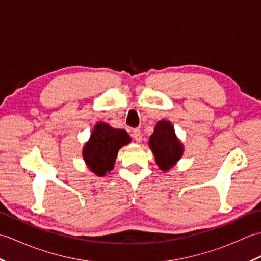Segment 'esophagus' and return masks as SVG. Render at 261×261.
Wrapping results in <instances>:
<instances>
[{
  "label": "esophagus",
  "mask_w": 261,
  "mask_h": 261,
  "mask_svg": "<svg viewBox=\"0 0 261 261\" xmlns=\"http://www.w3.org/2000/svg\"><path fill=\"white\" fill-rule=\"evenodd\" d=\"M131 136H132V138H134V139L137 141V142H140L141 141V131L139 130V129H135L134 131H132V134H131Z\"/></svg>",
  "instance_id": "esophagus-1"
}]
</instances>
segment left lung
Masks as SVG:
<instances>
[{
	"label": "left lung",
	"mask_w": 261,
	"mask_h": 261,
	"mask_svg": "<svg viewBox=\"0 0 261 261\" xmlns=\"http://www.w3.org/2000/svg\"><path fill=\"white\" fill-rule=\"evenodd\" d=\"M149 146L160 169L167 170L179 160L182 146L176 138L174 127L168 121H159L149 140Z\"/></svg>",
	"instance_id": "8db88e82"
}]
</instances>
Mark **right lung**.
Returning a JSON list of instances; mask_svg holds the SVG:
<instances>
[{"label":"right lung","instance_id":"obj_1","mask_svg":"<svg viewBox=\"0 0 261 261\" xmlns=\"http://www.w3.org/2000/svg\"><path fill=\"white\" fill-rule=\"evenodd\" d=\"M130 140L126 131L113 129L105 123H97L90 141L84 147L83 156L91 170L97 176H104L113 169L119 149Z\"/></svg>","mask_w":261,"mask_h":261}]
</instances>
